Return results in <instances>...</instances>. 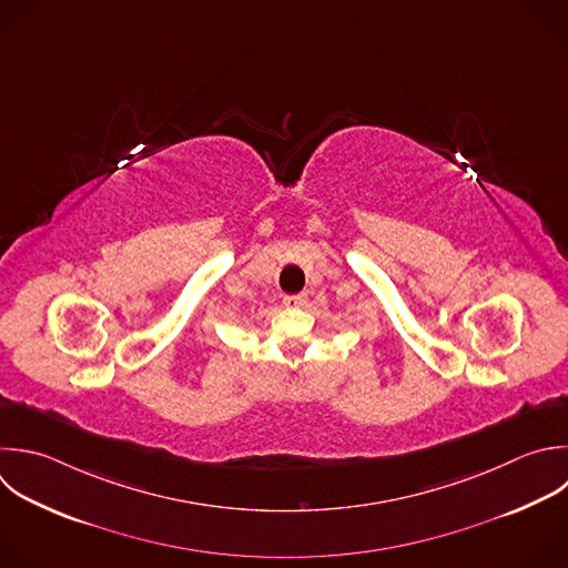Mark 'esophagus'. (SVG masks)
<instances>
[{
    "label": "esophagus",
    "mask_w": 568,
    "mask_h": 568,
    "mask_svg": "<svg viewBox=\"0 0 568 568\" xmlns=\"http://www.w3.org/2000/svg\"><path fill=\"white\" fill-rule=\"evenodd\" d=\"M284 304H286L288 308H302V306L306 304V295H304V293H300V295H286V297H284Z\"/></svg>",
    "instance_id": "esophagus-1"
}]
</instances>
